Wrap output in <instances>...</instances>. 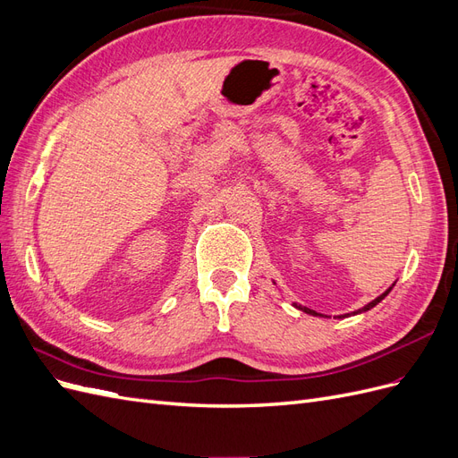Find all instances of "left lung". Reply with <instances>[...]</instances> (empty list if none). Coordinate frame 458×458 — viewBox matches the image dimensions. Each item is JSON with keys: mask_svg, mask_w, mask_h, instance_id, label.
Masks as SVG:
<instances>
[{"mask_svg": "<svg viewBox=\"0 0 458 458\" xmlns=\"http://www.w3.org/2000/svg\"><path fill=\"white\" fill-rule=\"evenodd\" d=\"M392 288H394V284H392L390 288H387V290H386V293H382V294H380L378 298H374L372 301H369V303H367V306H363L361 310H357V311H353V313H345V315H338V318H344V317H350V315H359V313H365V311L372 310L374 306H377V303H380V301H382V300H384V298H386L387 294H390V290H392ZM294 308H296V310H300V311H303V313H308V315H315V317H317V315H321V313H317V311H313V310H310V308H303V306H298V303H294ZM321 317H323V315H321Z\"/></svg>", "mask_w": 458, "mask_h": 458, "instance_id": "left-lung-1", "label": "left lung"}]
</instances>
